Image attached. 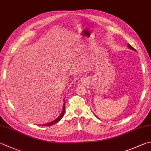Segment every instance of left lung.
Returning a JSON list of instances; mask_svg holds the SVG:
<instances>
[{"mask_svg": "<svg viewBox=\"0 0 151 151\" xmlns=\"http://www.w3.org/2000/svg\"><path fill=\"white\" fill-rule=\"evenodd\" d=\"M128 47H129V48H130V49H132V50H135L134 48H133V47H132L131 45H129V44H128Z\"/></svg>", "mask_w": 151, "mask_h": 151, "instance_id": "1", "label": "left lung"}]
</instances>
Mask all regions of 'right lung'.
Listing matches in <instances>:
<instances>
[{
    "label": "right lung",
    "instance_id": "1",
    "mask_svg": "<svg viewBox=\"0 0 151 151\" xmlns=\"http://www.w3.org/2000/svg\"><path fill=\"white\" fill-rule=\"evenodd\" d=\"M65 103H64V105H63V111H62V113H61V115L60 116H59L57 119L56 120H55L54 121H53V122H50V123H48V124H43V125H42V126H51V125H53V124H55V123H57V122H58L59 121H60L62 118H63V116H64V113H65Z\"/></svg>",
    "mask_w": 151,
    "mask_h": 151
}]
</instances>
